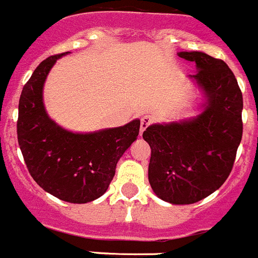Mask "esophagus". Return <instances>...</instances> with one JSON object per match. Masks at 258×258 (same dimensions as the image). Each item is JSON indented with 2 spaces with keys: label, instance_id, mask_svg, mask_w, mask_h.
Instances as JSON below:
<instances>
[{
  "label": "esophagus",
  "instance_id": "34e87169",
  "mask_svg": "<svg viewBox=\"0 0 258 258\" xmlns=\"http://www.w3.org/2000/svg\"><path fill=\"white\" fill-rule=\"evenodd\" d=\"M151 122H152V118L150 117V116H143V117L141 118V134L147 129V126H149Z\"/></svg>",
  "mask_w": 258,
  "mask_h": 258
}]
</instances>
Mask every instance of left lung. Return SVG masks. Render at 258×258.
<instances>
[{"label":"left lung","instance_id":"8db88e82","mask_svg":"<svg viewBox=\"0 0 258 258\" xmlns=\"http://www.w3.org/2000/svg\"><path fill=\"white\" fill-rule=\"evenodd\" d=\"M195 61L188 80L203 99L194 117L150 125L143 140L151 147L149 181L164 202L194 204L218 190L234 165L241 141L243 95L229 66L203 51H179Z\"/></svg>","mask_w":258,"mask_h":258}]
</instances>
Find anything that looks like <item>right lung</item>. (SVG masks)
<instances>
[{"label": "right lung", "mask_w": 258, "mask_h": 258, "mask_svg": "<svg viewBox=\"0 0 258 258\" xmlns=\"http://www.w3.org/2000/svg\"><path fill=\"white\" fill-rule=\"evenodd\" d=\"M68 52L41 61L23 88L18 142L40 187L64 202L85 204L106 192L116 164L140 134L141 121L92 133H75L56 124L45 108L44 85L52 66Z\"/></svg>", "instance_id": "1"}]
</instances>
